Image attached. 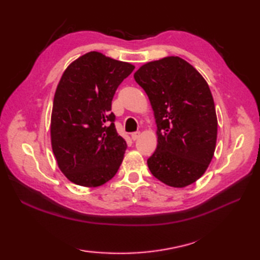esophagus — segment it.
Here are the masks:
<instances>
[{
    "label": "esophagus",
    "mask_w": 260,
    "mask_h": 260,
    "mask_svg": "<svg viewBox=\"0 0 260 260\" xmlns=\"http://www.w3.org/2000/svg\"><path fill=\"white\" fill-rule=\"evenodd\" d=\"M131 136H132V140H133V141H137V140L140 139L141 133H140V132H135V133H132Z\"/></svg>",
    "instance_id": "34e87169"
}]
</instances>
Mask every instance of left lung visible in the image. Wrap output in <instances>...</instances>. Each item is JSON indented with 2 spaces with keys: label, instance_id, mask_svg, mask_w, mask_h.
<instances>
[{
  "label": "left lung",
  "instance_id": "obj_1",
  "mask_svg": "<svg viewBox=\"0 0 260 260\" xmlns=\"http://www.w3.org/2000/svg\"><path fill=\"white\" fill-rule=\"evenodd\" d=\"M150 99L157 147L147 159L164 184L184 187L206 172L213 157L218 119L212 93L201 74L180 57L147 62L134 74Z\"/></svg>",
  "mask_w": 260,
  "mask_h": 260
}]
</instances>
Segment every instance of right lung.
<instances>
[{
  "label": "right lung",
  "instance_id": "add662e5",
  "mask_svg": "<svg viewBox=\"0 0 260 260\" xmlns=\"http://www.w3.org/2000/svg\"><path fill=\"white\" fill-rule=\"evenodd\" d=\"M134 68L90 51L63 71L54 92L50 136L58 167L73 183L101 186L117 173L127 145L116 132L112 101Z\"/></svg>",
  "mask_w": 260,
  "mask_h": 260
}]
</instances>
